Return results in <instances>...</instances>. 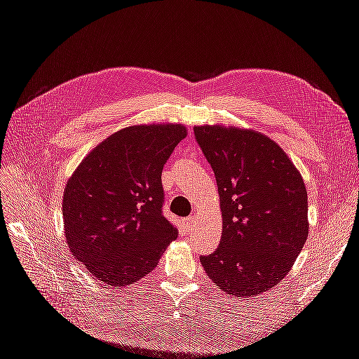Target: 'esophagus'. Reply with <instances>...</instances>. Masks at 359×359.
I'll use <instances>...</instances> for the list:
<instances>
[{"label":"esophagus","instance_id":"34e87169","mask_svg":"<svg viewBox=\"0 0 359 359\" xmlns=\"http://www.w3.org/2000/svg\"><path fill=\"white\" fill-rule=\"evenodd\" d=\"M194 222H196V219H194L193 215H191V217H187V219H184V224L187 226V229H189V231H191V229H193Z\"/></svg>","mask_w":359,"mask_h":359}]
</instances>
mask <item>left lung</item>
<instances>
[{
    "instance_id": "left-lung-1",
    "label": "left lung",
    "mask_w": 359,
    "mask_h": 359,
    "mask_svg": "<svg viewBox=\"0 0 359 359\" xmlns=\"http://www.w3.org/2000/svg\"><path fill=\"white\" fill-rule=\"evenodd\" d=\"M193 130L214 170L223 217L220 245L201 264L229 295H260L286 277L306 244L304 180L285 151L256 130Z\"/></svg>"
}]
</instances>
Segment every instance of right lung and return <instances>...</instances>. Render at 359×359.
<instances>
[{"label": "right lung", "instance_id": "1", "mask_svg": "<svg viewBox=\"0 0 359 359\" xmlns=\"http://www.w3.org/2000/svg\"><path fill=\"white\" fill-rule=\"evenodd\" d=\"M186 136L182 124L126 127L93 148L69 178L64 233L97 280L133 285L177 240V227L161 212V170Z\"/></svg>", "mask_w": 359, "mask_h": 359}]
</instances>
